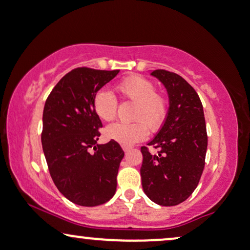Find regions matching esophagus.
Masks as SVG:
<instances>
[{
	"instance_id": "34e87169",
	"label": "esophagus",
	"mask_w": 250,
	"mask_h": 250,
	"mask_svg": "<svg viewBox=\"0 0 250 250\" xmlns=\"http://www.w3.org/2000/svg\"><path fill=\"white\" fill-rule=\"evenodd\" d=\"M123 150L125 151V154H127L129 150H131V148L127 147V146H123Z\"/></svg>"
}]
</instances>
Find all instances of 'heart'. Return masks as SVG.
Segmentation results:
<instances>
[{
	"mask_svg": "<svg viewBox=\"0 0 250 250\" xmlns=\"http://www.w3.org/2000/svg\"><path fill=\"white\" fill-rule=\"evenodd\" d=\"M156 89L153 80L138 74L118 83L116 90L119 96L135 103L132 118L137 121L109 125L104 129L105 138L122 146H132L147 138L148 128L151 132L160 131L168 115V100ZM92 105L95 115L104 122L112 121L117 115V99L106 89H100L94 94Z\"/></svg>",
	"mask_w": 250,
	"mask_h": 250,
	"instance_id": "heart-1",
	"label": "heart"
}]
</instances>
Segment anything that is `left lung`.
<instances>
[{"label": "left lung", "instance_id": "obj_1", "mask_svg": "<svg viewBox=\"0 0 250 250\" xmlns=\"http://www.w3.org/2000/svg\"><path fill=\"white\" fill-rule=\"evenodd\" d=\"M168 95V115L163 127L149 142L157 149L141 147L142 188L153 202L177 206L192 195L202 176L208 146L203 106L195 89L179 74L155 70Z\"/></svg>", "mask_w": 250, "mask_h": 250}]
</instances>
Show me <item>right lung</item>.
I'll use <instances>...</instances> for the list:
<instances>
[{"mask_svg": "<svg viewBox=\"0 0 250 250\" xmlns=\"http://www.w3.org/2000/svg\"><path fill=\"white\" fill-rule=\"evenodd\" d=\"M118 72L77 67L57 83L44 104L41 142L49 173L58 190L78 206L108 202L117 188L124 151L112 140L97 145L102 123L92 100Z\"/></svg>", "mask_w": 250, "mask_h": 250, "instance_id": "add662e5", "label": "right lung"}]
</instances>
